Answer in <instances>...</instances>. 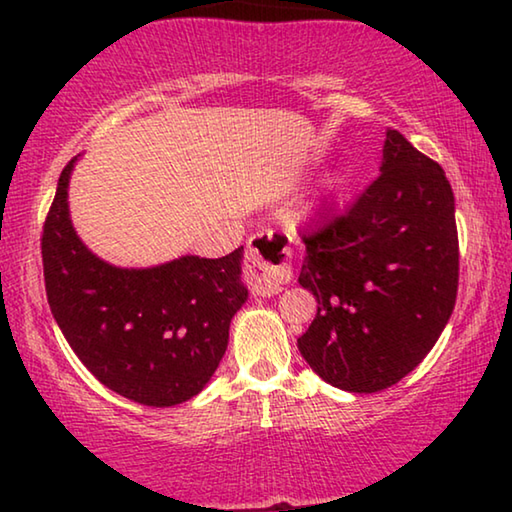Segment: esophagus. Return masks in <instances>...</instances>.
Instances as JSON below:
<instances>
[{"label":"esophagus","instance_id":"1","mask_svg":"<svg viewBox=\"0 0 512 512\" xmlns=\"http://www.w3.org/2000/svg\"><path fill=\"white\" fill-rule=\"evenodd\" d=\"M289 241L273 232H259L246 246V282L255 296L271 298L291 280Z\"/></svg>","mask_w":512,"mask_h":512}]
</instances>
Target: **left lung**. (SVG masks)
Here are the masks:
<instances>
[{"label":"left lung","mask_w":512,"mask_h":512,"mask_svg":"<svg viewBox=\"0 0 512 512\" xmlns=\"http://www.w3.org/2000/svg\"><path fill=\"white\" fill-rule=\"evenodd\" d=\"M302 241L298 282L318 314L300 354L341 391L397 384L436 345L456 302L454 192L443 167L388 131L379 178Z\"/></svg>","instance_id":"left-lung-1"}]
</instances>
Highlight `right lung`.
<instances>
[{
    "label": "right lung",
    "instance_id": "obj_1",
    "mask_svg": "<svg viewBox=\"0 0 512 512\" xmlns=\"http://www.w3.org/2000/svg\"><path fill=\"white\" fill-rule=\"evenodd\" d=\"M58 178L42 230L47 300L76 357L110 391L144 406H176L207 386L228 348L230 323L248 300L244 246L205 259L183 255L149 268L103 262L76 235Z\"/></svg>",
    "mask_w": 512,
    "mask_h": 512
}]
</instances>
